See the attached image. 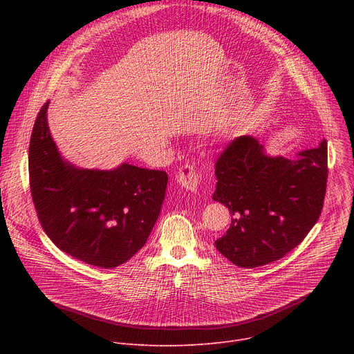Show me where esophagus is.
<instances>
[{"mask_svg": "<svg viewBox=\"0 0 354 354\" xmlns=\"http://www.w3.org/2000/svg\"><path fill=\"white\" fill-rule=\"evenodd\" d=\"M176 182L189 190H196L201 182V174L194 165L185 164L176 172Z\"/></svg>", "mask_w": 354, "mask_h": 354, "instance_id": "esophagus-1", "label": "esophagus"}]
</instances>
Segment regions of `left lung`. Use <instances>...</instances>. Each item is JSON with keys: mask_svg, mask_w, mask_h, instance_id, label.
I'll list each match as a JSON object with an SVG mask.
<instances>
[{"mask_svg": "<svg viewBox=\"0 0 354 354\" xmlns=\"http://www.w3.org/2000/svg\"><path fill=\"white\" fill-rule=\"evenodd\" d=\"M213 200L228 207V231L214 243L239 268L281 259L318 221L328 182V144L299 158L268 157L252 136L231 140L216 161Z\"/></svg>", "mask_w": 354, "mask_h": 354, "instance_id": "1", "label": "left lung"}]
</instances>
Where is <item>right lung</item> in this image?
<instances>
[{
	"instance_id": "obj_1",
	"label": "right lung",
	"mask_w": 354,
	"mask_h": 354,
	"mask_svg": "<svg viewBox=\"0 0 354 354\" xmlns=\"http://www.w3.org/2000/svg\"><path fill=\"white\" fill-rule=\"evenodd\" d=\"M41 106L29 142V183L39 223L53 243L92 266L112 269L144 246L157 223L168 175L123 164L78 169L63 161Z\"/></svg>"
}]
</instances>
